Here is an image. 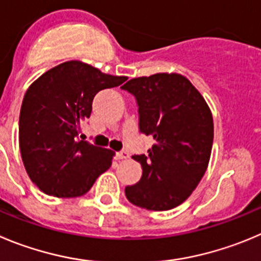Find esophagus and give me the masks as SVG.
<instances>
[{"label":"esophagus","instance_id":"esophagus-1","mask_svg":"<svg viewBox=\"0 0 261 261\" xmlns=\"http://www.w3.org/2000/svg\"><path fill=\"white\" fill-rule=\"evenodd\" d=\"M130 157V153L126 152V150H122V152H117L116 153V160H127Z\"/></svg>","mask_w":261,"mask_h":261}]
</instances>
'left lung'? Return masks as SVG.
I'll return each instance as SVG.
<instances>
[{"instance_id": "obj_1", "label": "left lung", "mask_w": 261, "mask_h": 261, "mask_svg": "<svg viewBox=\"0 0 261 261\" xmlns=\"http://www.w3.org/2000/svg\"><path fill=\"white\" fill-rule=\"evenodd\" d=\"M121 89L135 96L139 131L154 140L147 155H133L143 175L126 187V197L147 210H171L191 196L206 172L213 114L198 90L176 73L133 79Z\"/></svg>"}]
</instances>
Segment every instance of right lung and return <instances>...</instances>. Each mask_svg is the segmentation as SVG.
<instances>
[{
	"label": "right lung",
	"mask_w": 261,
	"mask_h": 261,
	"mask_svg": "<svg viewBox=\"0 0 261 261\" xmlns=\"http://www.w3.org/2000/svg\"><path fill=\"white\" fill-rule=\"evenodd\" d=\"M127 80L70 60L29 86L19 117V145L29 177L54 197L82 196L111 167L114 152L80 140L94 96Z\"/></svg>",
	"instance_id": "obj_1"
}]
</instances>
